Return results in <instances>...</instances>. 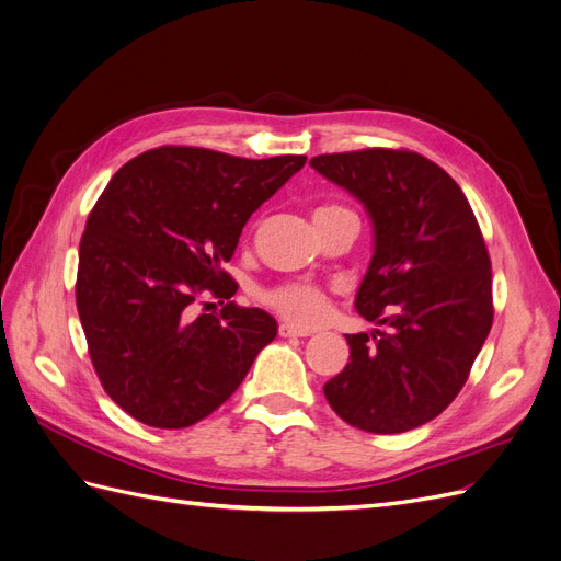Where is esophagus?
Returning a JSON list of instances; mask_svg holds the SVG:
<instances>
[{
    "label": "esophagus",
    "instance_id": "1",
    "mask_svg": "<svg viewBox=\"0 0 561 561\" xmlns=\"http://www.w3.org/2000/svg\"><path fill=\"white\" fill-rule=\"evenodd\" d=\"M278 334H280V336H311L313 330L297 328V325H290V322H280V325H278Z\"/></svg>",
    "mask_w": 561,
    "mask_h": 561
}]
</instances>
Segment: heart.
<instances>
[{
    "label": "heart",
    "instance_id": "b5f03b06",
    "mask_svg": "<svg viewBox=\"0 0 561 561\" xmlns=\"http://www.w3.org/2000/svg\"><path fill=\"white\" fill-rule=\"evenodd\" d=\"M351 210L346 206H339V203H325V206L316 208L313 217L318 222V219H330ZM257 299L285 320L297 322V325H316V322L325 320L330 311V293L311 280H285L262 287Z\"/></svg>",
    "mask_w": 561,
    "mask_h": 561
}]
</instances>
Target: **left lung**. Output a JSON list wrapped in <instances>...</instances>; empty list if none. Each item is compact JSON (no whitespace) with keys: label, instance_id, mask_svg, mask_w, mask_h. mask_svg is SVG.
<instances>
[{"label":"left lung","instance_id":"1","mask_svg":"<svg viewBox=\"0 0 561 561\" xmlns=\"http://www.w3.org/2000/svg\"><path fill=\"white\" fill-rule=\"evenodd\" d=\"M375 222V254L355 309L383 325L346 334V367L322 390L348 426L404 433L443 414L468 381L494 322L491 260L461 186L410 149L311 159Z\"/></svg>","mask_w":561,"mask_h":561}]
</instances>
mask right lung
Masks as SVG:
<instances>
[{
    "mask_svg": "<svg viewBox=\"0 0 561 561\" xmlns=\"http://www.w3.org/2000/svg\"><path fill=\"white\" fill-rule=\"evenodd\" d=\"M304 163L165 145L114 173L79 243L77 311L95 375L126 414L194 426L274 342V318L229 301L239 283L222 264L248 217ZM206 294L228 304L196 317Z\"/></svg>",
    "mask_w": 561,
    "mask_h": 561,
    "instance_id": "add662e5",
    "label": "right lung"
}]
</instances>
